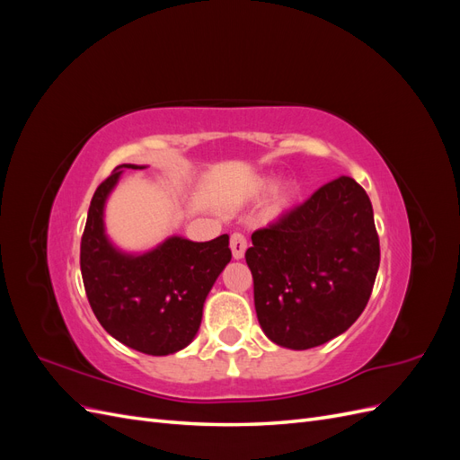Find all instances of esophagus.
Here are the masks:
<instances>
[{
    "label": "esophagus",
    "instance_id": "34e87169",
    "mask_svg": "<svg viewBox=\"0 0 460 460\" xmlns=\"http://www.w3.org/2000/svg\"><path fill=\"white\" fill-rule=\"evenodd\" d=\"M230 249L234 259H243L245 249H247V238L242 232H234L230 235Z\"/></svg>",
    "mask_w": 460,
    "mask_h": 460
}]
</instances>
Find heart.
Here are the masks:
<instances>
[{
    "label": "heart",
    "instance_id": "b5f03b06",
    "mask_svg": "<svg viewBox=\"0 0 460 460\" xmlns=\"http://www.w3.org/2000/svg\"><path fill=\"white\" fill-rule=\"evenodd\" d=\"M286 201H288V196H286V193H280V196H276V199L272 203V208H276V211H278V208H280Z\"/></svg>",
    "mask_w": 460,
    "mask_h": 460
}]
</instances>
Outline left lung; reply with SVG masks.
Wrapping results in <instances>:
<instances>
[{"instance_id": "8db88e82", "label": "left lung", "mask_w": 460, "mask_h": 460, "mask_svg": "<svg viewBox=\"0 0 460 460\" xmlns=\"http://www.w3.org/2000/svg\"><path fill=\"white\" fill-rule=\"evenodd\" d=\"M259 324L289 349H311L340 336L365 311L380 267L372 203L351 176L313 196L252 235Z\"/></svg>"}]
</instances>
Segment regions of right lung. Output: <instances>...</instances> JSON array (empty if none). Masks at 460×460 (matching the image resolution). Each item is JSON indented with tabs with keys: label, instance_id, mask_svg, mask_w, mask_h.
Here are the masks:
<instances>
[{
	"label": "right lung",
	"instance_id": "right-lung-1",
	"mask_svg": "<svg viewBox=\"0 0 460 460\" xmlns=\"http://www.w3.org/2000/svg\"><path fill=\"white\" fill-rule=\"evenodd\" d=\"M120 169L97 186L80 242V270L90 307L100 324L132 349L161 357L196 336L203 303L232 259L228 235L211 242L169 238L153 252L132 257L111 245L103 232V205Z\"/></svg>",
	"mask_w": 460,
	"mask_h": 460
}]
</instances>
